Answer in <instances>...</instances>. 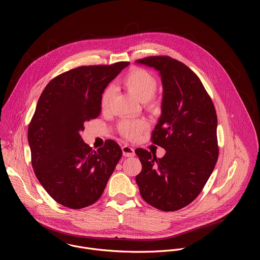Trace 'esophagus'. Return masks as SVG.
I'll return each instance as SVG.
<instances>
[{
    "instance_id": "obj_1",
    "label": "esophagus",
    "mask_w": 260,
    "mask_h": 260,
    "mask_svg": "<svg viewBox=\"0 0 260 260\" xmlns=\"http://www.w3.org/2000/svg\"><path fill=\"white\" fill-rule=\"evenodd\" d=\"M122 152H123V155L126 156V157H131V156H134L135 155V149L133 147L128 146V145H124L122 146Z\"/></svg>"
}]
</instances>
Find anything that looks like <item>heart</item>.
I'll return each instance as SVG.
<instances>
[{"instance_id":"1","label":"heart","mask_w":260,"mask_h":260,"mask_svg":"<svg viewBox=\"0 0 260 260\" xmlns=\"http://www.w3.org/2000/svg\"><path fill=\"white\" fill-rule=\"evenodd\" d=\"M123 85L138 100L142 102H152L153 95L157 90V79L150 72L145 69L136 68L131 70L122 79ZM115 89L112 85H108L101 98L103 110H108L113 101ZM147 122L144 119H122L118 124L119 133L126 139L134 140L146 129Z\"/></svg>"}]
</instances>
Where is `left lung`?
I'll return each instance as SVG.
<instances>
[{"label":"left lung","mask_w":260,"mask_h":260,"mask_svg":"<svg viewBox=\"0 0 260 260\" xmlns=\"http://www.w3.org/2000/svg\"><path fill=\"white\" fill-rule=\"evenodd\" d=\"M137 62L160 74L162 113L151 141L167 152L157 158L143 148L137 149L142 171L136 182L146 203L165 212L177 211L198 198L217 162L216 110L201 79L186 64L167 55Z\"/></svg>","instance_id":"8db88e82"}]
</instances>
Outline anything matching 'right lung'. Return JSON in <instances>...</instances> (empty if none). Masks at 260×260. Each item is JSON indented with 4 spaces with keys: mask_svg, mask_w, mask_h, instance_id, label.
Returning a JSON list of instances; mask_svg holds the SVG:
<instances>
[{
    "mask_svg": "<svg viewBox=\"0 0 260 260\" xmlns=\"http://www.w3.org/2000/svg\"><path fill=\"white\" fill-rule=\"evenodd\" d=\"M81 66L59 74L44 88L28 124L31 166L44 189L58 204L82 209L94 204L122 156L106 140L98 150L80 136L84 123L101 114L104 89L128 66Z\"/></svg>",
    "mask_w": 260,
    "mask_h": 260,
    "instance_id": "1",
    "label": "right lung"
}]
</instances>
